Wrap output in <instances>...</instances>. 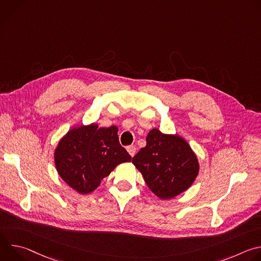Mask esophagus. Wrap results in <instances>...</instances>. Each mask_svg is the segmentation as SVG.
<instances>
[{
  "instance_id": "esophagus-1",
  "label": "esophagus",
  "mask_w": 261,
  "mask_h": 261,
  "mask_svg": "<svg viewBox=\"0 0 261 261\" xmlns=\"http://www.w3.org/2000/svg\"><path fill=\"white\" fill-rule=\"evenodd\" d=\"M126 148H127V151H128V153L130 154L131 157H133V156L135 155V153H136V147H135L134 145H129V146H127Z\"/></svg>"
}]
</instances>
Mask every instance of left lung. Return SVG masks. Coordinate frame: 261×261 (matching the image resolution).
Instances as JSON below:
<instances>
[{
	"instance_id": "obj_1",
	"label": "left lung",
	"mask_w": 261,
	"mask_h": 261,
	"mask_svg": "<svg viewBox=\"0 0 261 261\" xmlns=\"http://www.w3.org/2000/svg\"><path fill=\"white\" fill-rule=\"evenodd\" d=\"M147 187L161 199H170L187 190L195 180L199 164L190 145L178 135L153 129L146 145L132 158Z\"/></svg>"
}]
</instances>
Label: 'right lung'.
Instances as JSON below:
<instances>
[{
    "label": "right lung",
    "mask_w": 261,
    "mask_h": 261,
    "mask_svg": "<svg viewBox=\"0 0 261 261\" xmlns=\"http://www.w3.org/2000/svg\"><path fill=\"white\" fill-rule=\"evenodd\" d=\"M131 156L120 144L118 128L98 125L71 129L59 142L55 162L60 176L82 194L94 191L115 167L130 162Z\"/></svg>",
    "instance_id": "right-lung-1"
}]
</instances>
